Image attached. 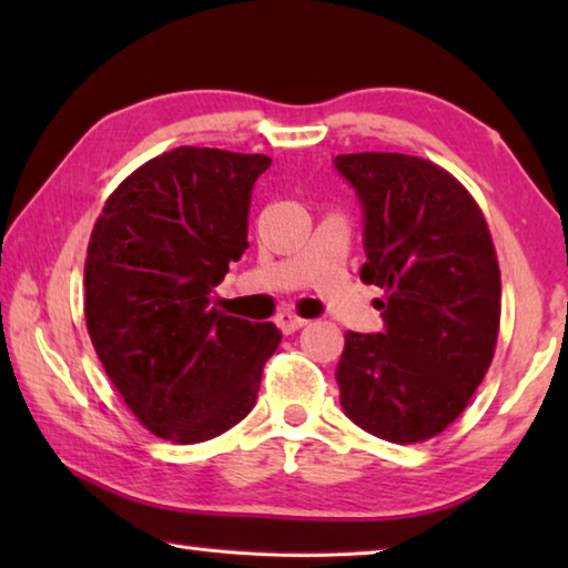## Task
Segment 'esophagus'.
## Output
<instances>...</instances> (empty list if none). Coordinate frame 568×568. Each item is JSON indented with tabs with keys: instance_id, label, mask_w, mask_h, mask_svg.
<instances>
[{
	"instance_id": "1",
	"label": "esophagus",
	"mask_w": 568,
	"mask_h": 568,
	"mask_svg": "<svg viewBox=\"0 0 568 568\" xmlns=\"http://www.w3.org/2000/svg\"><path fill=\"white\" fill-rule=\"evenodd\" d=\"M275 323L281 325V331H283V333H295V331H301L307 321H305V318H301V315H297V313L283 311V313H277Z\"/></svg>"
}]
</instances>
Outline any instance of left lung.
Instances as JSON below:
<instances>
[{
	"label": "left lung",
	"mask_w": 568,
	"mask_h": 568,
	"mask_svg": "<svg viewBox=\"0 0 568 568\" xmlns=\"http://www.w3.org/2000/svg\"><path fill=\"white\" fill-rule=\"evenodd\" d=\"M335 168L365 210L361 277L383 287L386 331L345 333L341 406L390 444L438 436L468 406L494 361L501 271L474 195L436 162L353 152Z\"/></svg>",
	"instance_id": "1"
}]
</instances>
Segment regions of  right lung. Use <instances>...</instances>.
Instances as JSON below:
<instances>
[{
    "mask_svg": "<svg viewBox=\"0 0 568 568\" xmlns=\"http://www.w3.org/2000/svg\"><path fill=\"white\" fill-rule=\"evenodd\" d=\"M267 155L175 148L104 200L84 261V321L104 373L142 426L203 444L255 406L273 323L210 305L247 247L250 190Z\"/></svg>",
    "mask_w": 568,
    "mask_h": 568,
    "instance_id": "add662e5",
    "label": "right lung"
}]
</instances>
